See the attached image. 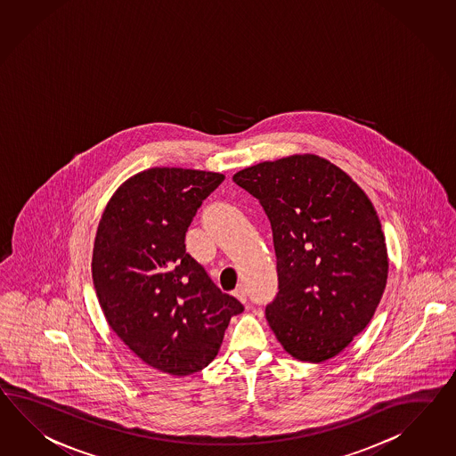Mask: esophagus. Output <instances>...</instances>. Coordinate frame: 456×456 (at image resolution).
<instances>
[{
    "label": "esophagus",
    "instance_id": "34e87169",
    "mask_svg": "<svg viewBox=\"0 0 456 456\" xmlns=\"http://www.w3.org/2000/svg\"><path fill=\"white\" fill-rule=\"evenodd\" d=\"M232 295L237 298V300L242 301V303L247 301V293H245L244 287H239V289H233Z\"/></svg>",
    "mask_w": 456,
    "mask_h": 456
}]
</instances>
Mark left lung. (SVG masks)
Wrapping results in <instances>:
<instances>
[{
	"instance_id": "obj_1",
	"label": "left lung",
	"mask_w": 456,
	"mask_h": 456,
	"mask_svg": "<svg viewBox=\"0 0 456 456\" xmlns=\"http://www.w3.org/2000/svg\"><path fill=\"white\" fill-rule=\"evenodd\" d=\"M258 200L273 233L278 293L265 316L298 361L339 354L372 320L389 260L378 212L331 161L293 155L233 175Z\"/></svg>"
}]
</instances>
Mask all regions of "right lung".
<instances>
[{
    "label": "right lung",
    "mask_w": 456,
    "mask_h": 456,
    "mask_svg": "<svg viewBox=\"0 0 456 456\" xmlns=\"http://www.w3.org/2000/svg\"><path fill=\"white\" fill-rule=\"evenodd\" d=\"M221 173L151 167L125 181L102 214L92 278L111 330L148 366L200 372L244 306L214 285L184 237Z\"/></svg>",
    "instance_id": "add662e5"
}]
</instances>
